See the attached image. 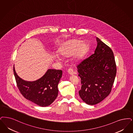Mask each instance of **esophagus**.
Instances as JSON below:
<instances>
[{
	"label": "esophagus",
	"instance_id": "34e87169",
	"mask_svg": "<svg viewBox=\"0 0 133 133\" xmlns=\"http://www.w3.org/2000/svg\"><path fill=\"white\" fill-rule=\"evenodd\" d=\"M68 72L70 75H73L74 74L75 72L73 71V70L71 68H70L69 70H68Z\"/></svg>",
	"mask_w": 133,
	"mask_h": 133
}]
</instances>
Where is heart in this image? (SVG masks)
<instances>
[{"label":"heart","mask_w":133,"mask_h":133,"mask_svg":"<svg viewBox=\"0 0 133 133\" xmlns=\"http://www.w3.org/2000/svg\"><path fill=\"white\" fill-rule=\"evenodd\" d=\"M88 50V46L82 44V42L79 40H73L67 43L61 48L59 52L63 55H70L75 53V56L80 58L83 56Z\"/></svg>","instance_id":"heart-1"}]
</instances>
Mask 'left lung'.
<instances>
[{"mask_svg":"<svg viewBox=\"0 0 133 133\" xmlns=\"http://www.w3.org/2000/svg\"><path fill=\"white\" fill-rule=\"evenodd\" d=\"M95 53L77 65L81 78L79 94L89 105H95L108 96L116 74V65L111 49L98 37Z\"/></svg>","mask_w":133,"mask_h":133,"instance_id":"8db88e82","label":"left lung"}]
</instances>
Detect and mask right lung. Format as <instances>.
<instances>
[{"instance_id":"right-lung-1","label":"right lung","mask_w":133,"mask_h":133,"mask_svg":"<svg viewBox=\"0 0 133 133\" xmlns=\"http://www.w3.org/2000/svg\"><path fill=\"white\" fill-rule=\"evenodd\" d=\"M14 74L19 90L25 98L42 107L51 104L58 96L57 85L62 77L60 70L48 69L39 79L28 82L21 79L16 74L14 66Z\"/></svg>"}]
</instances>
